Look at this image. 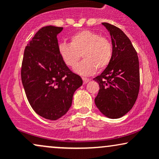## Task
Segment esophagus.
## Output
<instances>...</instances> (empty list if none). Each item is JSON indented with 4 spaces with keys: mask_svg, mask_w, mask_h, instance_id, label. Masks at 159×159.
<instances>
[{
    "mask_svg": "<svg viewBox=\"0 0 159 159\" xmlns=\"http://www.w3.org/2000/svg\"><path fill=\"white\" fill-rule=\"evenodd\" d=\"M82 79H83L84 84H86L88 83V82L90 81V79H89V78H82Z\"/></svg>",
    "mask_w": 159,
    "mask_h": 159,
    "instance_id": "obj_1",
    "label": "esophagus"
}]
</instances>
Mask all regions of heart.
Listing matches in <instances>:
<instances>
[{
    "mask_svg": "<svg viewBox=\"0 0 159 159\" xmlns=\"http://www.w3.org/2000/svg\"><path fill=\"white\" fill-rule=\"evenodd\" d=\"M58 52L68 66L74 67L81 58L84 61L76 66L75 71L81 75H90L96 69L102 70L110 64L113 56L111 41L98 33L84 30L72 36L70 44L61 43Z\"/></svg>",
    "mask_w": 159,
    "mask_h": 159,
    "instance_id": "b5f03b06",
    "label": "heart"
}]
</instances>
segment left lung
<instances>
[{
    "instance_id": "obj_1",
    "label": "left lung",
    "mask_w": 159,
    "mask_h": 159,
    "mask_svg": "<svg viewBox=\"0 0 159 159\" xmlns=\"http://www.w3.org/2000/svg\"><path fill=\"white\" fill-rule=\"evenodd\" d=\"M102 25L111 35L113 56L102 73L93 78L99 84L95 104L104 116L118 119L132 108L138 98L139 61L135 49L123 30L108 23Z\"/></svg>"
}]
</instances>
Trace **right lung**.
Masks as SVG:
<instances>
[{"label":"right lung","mask_w":159,"mask_h":159,"mask_svg":"<svg viewBox=\"0 0 159 159\" xmlns=\"http://www.w3.org/2000/svg\"><path fill=\"white\" fill-rule=\"evenodd\" d=\"M63 27L45 26L25 49L21 81L30 106L45 119L56 120L70 108L73 94L83 84L58 52L57 36Z\"/></svg>","instance_id":"add662e5"}]
</instances>
